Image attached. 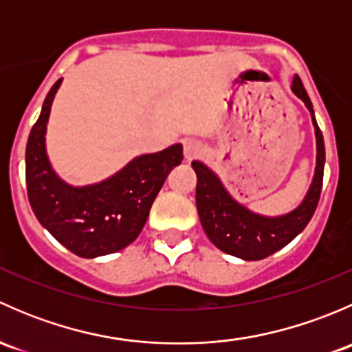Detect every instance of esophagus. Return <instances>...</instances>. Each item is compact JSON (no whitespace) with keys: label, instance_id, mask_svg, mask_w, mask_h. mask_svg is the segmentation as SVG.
I'll return each mask as SVG.
<instances>
[{"label":"esophagus","instance_id":"1","mask_svg":"<svg viewBox=\"0 0 352 352\" xmlns=\"http://www.w3.org/2000/svg\"><path fill=\"white\" fill-rule=\"evenodd\" d=\"M202 153V144L196 140H186L184 141V156H186L187 162L197 158Z\"/></svg>","mask_w":352,"mask_h":352}]
</instances>
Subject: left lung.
I'll list each match as a JSON object with an SVG mask.
<instances>
[{
    "label": "left lung",
    "instance_id": "left-lung-1",
    "mask_svg": "<svg viewBox=\"0 0 352 352\" xmlns=\"http://www.w3.org/2000/svg\"><path fill=\"white\" fill-rule=\"evenodd\" d=\"M293 94L310 110L317 140V165L307 196L298 208L281 216H264L250 211L232 197L219 177L204 163L194 160L192 168L197 175L196 206L206 235L219 250L243 261H261L281 250L296 239L310 223L324 182L325 146L322 131L315 120L314 105L298 76L291 85Z\"/></svg>",
    "mask_w": 352,
    "mask_h": 352
}]
</instances>
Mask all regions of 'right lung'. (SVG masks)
Returning <instances> with one entry per match:
<instances>
[{
    "label": "right lung",
    "instance_id": "right-lung-1",
    "mask_svg": "<svg viewBox=\"0 0 352 352\" xmlns=\"http://www.w3.org/2000/svg\"><path fill=\"white\" fill-rule=\"evenodd\" d=\"M59 78L45 97L25 151L27 192L38 223L67 250L85 258L113 254L133 243L168 173L184 160L182 144L136 156L126 166L90 186H71L52 168L45 148Z\"/></svg>",
    "mask_w": 352,
    "mask_h": 352
}]
</instances>
